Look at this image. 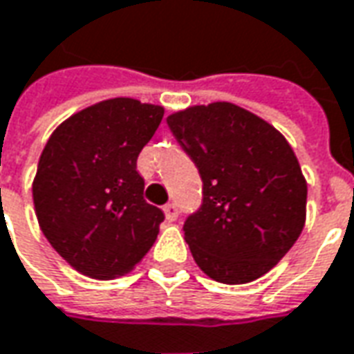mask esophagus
Returning a JSON list of instances; mask_svg holds the SVG:
<instances>
[{
    "label": "esophagus",
    "instance_id": "obj_1",
    "mask_svg": "<svg viewBox=\"0 0 354 354\" xmlns=\"http://www.w3.org/2000/svg\"><path fill=\"white\" fill-rule=\"evenodd\" d=\"M164 213H165V219H167V221H175V219L179 217V209H177V205L175 204L164 205Z\"/></svg>",
    "mask_w": 354,
    "mask_h": 354
}]
</instances>
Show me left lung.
I'll return each instance as SVG.
<instances>
[{"mask_svg": "<svg viewBox=\"0 0 354 354\" xmlns=\"http://www.w3.org/2000/svg\"><path fill=\"white\" fill-rule=\"evenodd\" d=\"M167 125L204 183L202 207L183 227L196 265L223 284L267 274L307 217V181L290 142L225 101L173 112Z\"/></svg>", "mask_w": 354, "mask_h": 354, "instance_id": "obj_1", "label": "left lung"}]
</instances>
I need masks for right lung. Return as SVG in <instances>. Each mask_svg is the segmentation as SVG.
<instances>
[{
  "label": "right lung",
  "instance_id": "obj_1",
  "mask_svg": "<svg viewBox=\"0 0 354 354\" xmlns=\"http://www.w3.org/2000/svg\"><path fill=\"white\" fill-rule=\"evenodd\" d=\"M162 118L164 106L116 97L72 114L44 147L32 183L37 223L85 277H124L156 240L164 213L142 198L137 158Z\"/></svg>",
  "mask_w": 354,
  "mask_h": 354
}]
</instances>
